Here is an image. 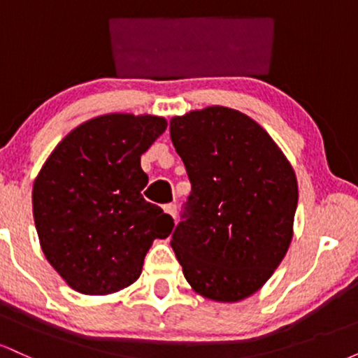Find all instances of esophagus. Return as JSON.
Wrapping results in <instances>:
<instances>
[{
	"mask_svg": "<svg viewBox=\"0 0 358 358\" xmlns=\"http://www.w3.org/2000/svg\"><path fill=\"white\" fill-rule=\"evenodd\" d=\"M163 210H165L168 215H171L175 219L176 217V205L175 203H168V205H165V207H163Z\"/></svg>",
	"mask_w": 358,
	"mask_h": 358,
	"instance_id": "1",
	"label": "esophagus"
}]
</instances>
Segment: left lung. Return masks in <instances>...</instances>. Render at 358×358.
Masks as SVG:
<instances>
[{
    "label": "left lung",
    "instance_id": "left-lung-1",
    "mask_svg": "<svg viewBox=\"0 0 358 358\" xmlns=\"http://www.w3.org/2000/svg\"><path fill=\"white\" fill-rule=\"evenodd\" d=\"M170 136L192 183L171 236L183 276L212 301L249 298L293 241V166L264 127L224 106L175 116Z\"/></svg>",
    "mask_w": 358,
    "mask_h": 358
}]
</instances>
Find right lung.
<instances>
[{"instance_id":"1","label":"right lung","mask_w":358,"mask_h":358,"mask_svg":"<svg viewBox=\"0 0 358 358\" xmlns=\"http://www.w3.org/2000/svg\"><path fill=\"white\" fill-rule=\"evenodd\" d=\"M166 126L151 114L92 117L62 139L36 175L40 245L72 289L94 296L124 289L141 274L153 241L173 231V219L141 195V155Z\"/></svg>"}]
</instances>
